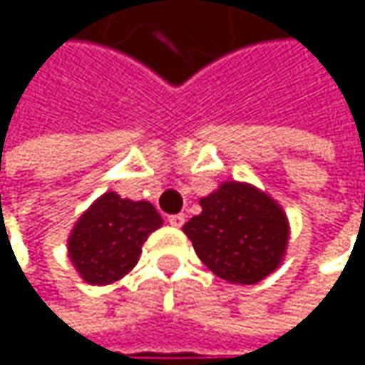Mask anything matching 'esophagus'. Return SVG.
Here are the masks:
<instances>
[{
	"instance_id": "34e87169",
	"label": "esophagus",
	"mask_w": 365,
	"mask_h": 365,
	"mask_svg": "<svg viewBox=\"0 0 365 365\" xmlns=\"http://www.w3.org/2000/svg\"><path fill=\"white\" fill-rule=\"evenodd\" d=\"M173 228H182L183 222H185V215L183 213H175V215H169V220H167Z\"/></svg>"
}]
</instances>
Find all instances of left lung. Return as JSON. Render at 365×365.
Returning a JSON list of instances; mask_svg holds the SVG:
<instances>
[{"label": "left lung", "instance_id": "8db88e82", "mask_svg": "<svg viewBox=\"0 0 365 365\" xmlns=\"http://www.w3.org/2000/svg\"><path fill=\"white\" fill-rule=\"evenodd\" d=\"M198 202L202 211L183 224V232L213 274L235 285H254L281 266L289 220L270 194L232 180Z\"/></svg>", "mask_w": 365, "mask_h": 365}]
</instances>
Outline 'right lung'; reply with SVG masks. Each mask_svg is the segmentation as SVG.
I'll list each match as a JSON object with an SVG mask.
<instances>
[{"label": "right lung", "instance_id": "1", "mask_svg": "<svg viewBox=\"0 0 365 365\" xmlns=\"http://www.w3.org/2000/svg\"><path fill=\"white\" fill-rule=\"evenodd\" d=\"M160 226L152 202L106 192L73 224L67 255L84 283L110 285L135 268L143 243Z\"/></svg>", "mask_w": 365, "mask_h": 365}]
</instances>
